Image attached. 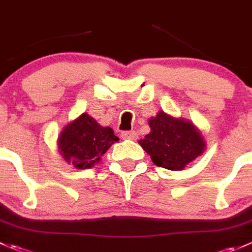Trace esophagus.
I'll use <instances>...</instances> for the list:
<instances>
[{
    "mask_svg": "<svg viewBox=\"0 0 252 252\" xmlns=\"http://www.w3.org/2000/svg\"><path fill=\"white\" fill-rule=\"evenodd\" d=\"M122 138L128 139V140H135L138 138V134L135 131H123L122 133Z\"/></svg>",
    "mask_w": 252,
    "mask_h": 252,
    "instance_id": "34e87169",
    "label": "esophagus"
}]
</instances>
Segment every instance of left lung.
<instances>
[{"label":"left lung","mask_w":252,"mask_h":252,"mask_svg":"<svg viewBox=\"0 0 252 252\" xmlns=\"http://www.w3.org/2000/svg\"><path fill=\"white\" fill-rule=\"evenodd\" d=\"M150 133L139 144L155 165L171 171L185 170L204 153L207 144L192 122L176 118L163 111L149 119Z\"/></svg>","instance_id":"1"}]
</instances>
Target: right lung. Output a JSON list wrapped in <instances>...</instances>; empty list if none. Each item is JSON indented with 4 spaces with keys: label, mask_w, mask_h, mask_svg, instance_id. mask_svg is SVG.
<instances>
[{
    "label": "right lung",
    "mask_w": 252,
    "mask_h": 252,
    "mask_svg": "<svg viewBox=\"0 0 252 252\" xmlns=\"http://www.w3.org/2000/svg\"><path fill=\"white\" fill-rule=\"evenodd\" d=\"M111 126H102L82 113L63 128L58 136V150L69 165L79 170L94 167L112 144L118 141Z\"/></svg>",
    "instance_id": "1"
}]
</instances>
